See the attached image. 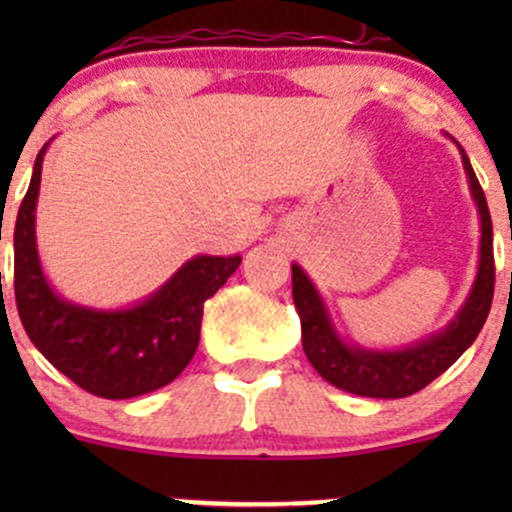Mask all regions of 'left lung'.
<instances>
[{
  "instance_id": "8db88e82",
  "label": "left lung",
  "mask_w": 512,
  "mask_h": 512,
  "mask_svg": "<svg viewBox=\"0 0 512 512\" xmlns=\"http://www.w3.org/2000/svg\"><path fill=\"white\" fill-rule=\"evenodd\" d=\"M461 156L480 215V265L471 294L446 329L396 352H374V349L347 344L334 329L312 280L304 275L302 267L292 265V297L302 322L304 354L317 374L337 389L369 399H404L441 376L476 342L478 332L483 329L495 289L493 223H490L485 193L463 148Z\"/></svg>"
}]
</instances>
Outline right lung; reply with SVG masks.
<instances>
[{"label":"right lung","instance_id":"add662e5","mask_svg":"<svg viewBox=\"0 0 512 512\" xmlns=\"http://www.w3.org/2000/svg\"><path fill=\"white\" fill-rule=\"evenodd\" d=\"M14 225V297L29 339L76 386L101 399H133L170 384L193 359L200 342L205 299L225 285L242 257L198 255L158 292L128 309H91L66 302L39 265L34 210L41 163Z\"/></svg>","mask_w":512,"mask_h":512}]
</instances>
